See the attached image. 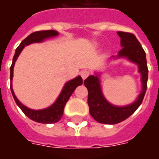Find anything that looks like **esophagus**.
Masks as SVG:
<instances>
[{
	"mask_svg": "<svg viewBox=\"0 0 159 159\" xmlns=\"http://www.w3.org/2000/svg\"><path fill=\"white\" fill-rule=\"evenodd\" d=\"M90 75V71L89 70H83L81 71V76H82V78L83 80L86 79L88 76Z\"/></svg>",
	"mask_w": 159,
	"mask_h": 159,
	"instance_id": "obj_1",
	"label": "esophagus"
}]
</instances>
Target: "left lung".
Returning a JSON list of instances; mask_svg holds the SVG:
<instances>
[{"label": "left lung", "mask_w": 159, "mask_h": 159, "mask_svg": "<svg viewBox=\"0 0 159 159\" xmlns=\"http://www.w3.org/2000/svg\"><path fill=\"white\" fill-rule=\"evenodd\" d=\"M123 48L118 52L117 57H126L130 61L139 66V71L141 74L142 91L133 104L127 107H115L104 98L100 89V79L98 76H89L84 80V85L88 89V104L89 113L97 122L106 124H116L123 122L138 109L143 101L147 89L148 68H147L146 52L132 33L118 31Z\"/></svg>", "instance_id": "obj_1"}]
</instances>
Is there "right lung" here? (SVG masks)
Masks as SVG:
<instances>
[{
	"label": "right lung",
	"mask_w": 159,
	"mask_h": 159,
	"mask_svg": "<svg viewBox=\"0 0 159 159\" xmlns=\"http://www.w3.org/2000/svg\"><path fill=\"white\" fill-rule=\"evenodd\" d=\"M58 34L59 33L57 32V31L51 30L36 31V32L31 33L30 36H27L25 39L20 43V45L17 48V49H16L15 54H14L13 59H12V66L10 67V80L12 81V79L13 66H14V64H15L16 59L19 57V53L21 52V51L24 48V47L29 45L30 43H33V42H42L46 38L55 36ZM82 84H83V79H82V77L80 76L76 77V78H74L73 80L69 81L68 83H66L62 92L60 93L59 98L55 101V103L50 107H48V108H46L44 110L38 111L31 110V109H29L28 107H25L24 105H22L19 102V100L17 99V97L15 96V94L13 93L12 83H11L10 88H11V92H12V96H13V99L15 100L16 104L19 106V107L22 110L23 112L29 118H30L33 121H35V122H37V123H53L59 122V120L61 119L63 113H64V108L66 107V102L68 101L70 95L74 92V90L76 89V87H78L79 85H82Z\"/></svg>",
	"instance_id": "add662e5"
}]
</instances>
